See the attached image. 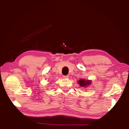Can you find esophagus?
<instances>
[{"label":"esophagus","mask_w":129,"mask_h":129,"mask_svg":"<svg viewBox=\"0 0 129 129\" xmlns=\"http://www.w3.org/2000/svg\"><path fill=\"white\" fill-rule=\"evenodd\" d=\"M63 77L65 78V79H68L69 76L68 75H64V76H63Z\"/></svg>","instance_id":"1"}]
</instances>
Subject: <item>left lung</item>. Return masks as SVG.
Returning <instances> with one entry per match:
<instances>
[{"label": "left lung", "mask_w": 129, "mask_h": 129, "mask_svg": "<svg viewBox=\"0 0 129 129\" xmlns=\"http://www.w3.org/2000/svg\"><path fill=\"white\" fill-rule=\"evenodd\" d=\"M91 82L90 80H85L84 79H81L78 81V83L81 87H83L84 88H86L87 87L91 84Z\"/></svg>", "instance_id": "left-lung-1"}]
</instances>
